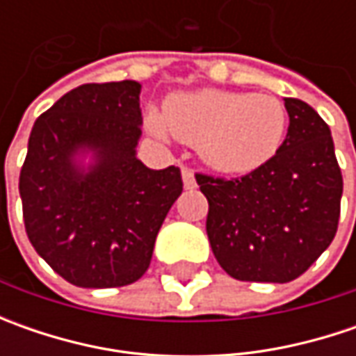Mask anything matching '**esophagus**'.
<instances>
[{
    "instance_id": "34e87169",
    "label": "esophagus",
    "mask_w": 356,
    "mask_h": 356,
    "mask_svg": "<svg viewBox=\"0 0 356 356\" xmlns=\"http://www.w3.org/2000/svg\"><path fill=\"white\" fill-rule=\"evenodd\" d=\"M182 180H184L186 190L196 188V178H194V172L190 170V168H182Z\"/></svg>"
}]
</instances>
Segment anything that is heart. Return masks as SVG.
Instances as JSON below:
<instances>
[{
    "label": "heart",
    "mask_w": 356,
    "mask_h": 356,
    "mask_svg": "<svg viewBox=\"0 0 356 356\" xmlns=\"http://www.w3.org/2000/svg\"><path fill=\"white\" fill-rule=\"evenodd\" d=\"M148 127L158 136L174 134L198 146L216 170L248 174L275 156L287 113L271 95L200 89L168 97L164 115L148 113Z\"/></svg>",
    "instance_id": "1"
}]
</instances>
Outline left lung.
<instances>
[{
    "mask_svg": "<svg viewBox=\"0 0 356 356\" xmlns=\"http://www.w3.org/2000/svg\"><path fill=\"white\" fill-rule=\"evenodd\" d=\"M285 108L287 136L264 166L229 180L196 174L212 252L234 280H297L337 234L343 176L331 130L299 99H285Z\"/></svg>",
    "mask_w": 356,
    "mask_h": 356,
    "instance_id": "left-lung-1",
    "label": "left lung"
}]
</instances>
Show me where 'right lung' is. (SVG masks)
Segmentation results:
<instances>
[{
	"label": "right lung",
	"instance_id": "1",
	"mask_svg": "<svg viewBox=\"0 0 356 356\" xmlns=\"http://www.w3.org/2000/svg\"><path fill=\"white\" fill-rule=\"evenodd\" d=\"M140 89L136 81L81 85L37 118L29 136L19 174L25 232L76 287L140 280L182 194L180 168L152 170L136 158Z\"/></svg>",
	"mask_w": 356,
	"mask_h": 356
}]
</instances>
